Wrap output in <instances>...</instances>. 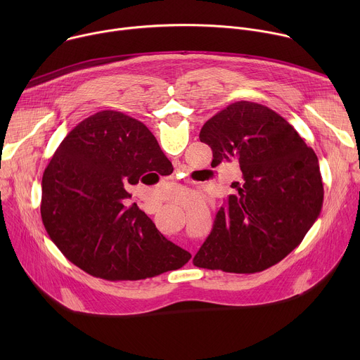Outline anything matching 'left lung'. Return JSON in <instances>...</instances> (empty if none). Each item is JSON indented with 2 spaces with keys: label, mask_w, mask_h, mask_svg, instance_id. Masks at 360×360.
I'll list each match as a JSON object with an SVG mask.
<instances>
[{
  "label": "left lung",
  "mask_w": 360,
  "mask_h": 360,
  "mask_svg": "<svg viewBox=\"0 0 360 360\" xmlns=\"http://www.w3.org/2000/svg\"><path fill=\"white\" fill-rule=\"evenodd\" d=\"M200 142L212 167L239 162L240 182L218 211L193 258L198 268L262 272L281 262L318 219L323 185L315 150L271 108L249 101L228 105L203 124Z\"/></svg>",
  "instance_id": "obj_1"
}]
</instances>
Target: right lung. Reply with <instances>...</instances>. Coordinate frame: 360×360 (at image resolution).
<instances>
[{"label":"right lung","mask_w":360,"mask_h":360,"mask_svg":"<svg viewBox=\"0 0 360 360\" xmlns=\"http://www.w3.org/2000/svg\"><path fill=\"white\" fill-rule=\"evenodd\" d=\"M168 164L142 122L118 111L88 117L64 138L42 175L41 218L51 240L74 265L108 281L182 268L191 253L136 205H124L128 185Z\"/></svg>","instance_id":"obj_1"}]
</instances>
